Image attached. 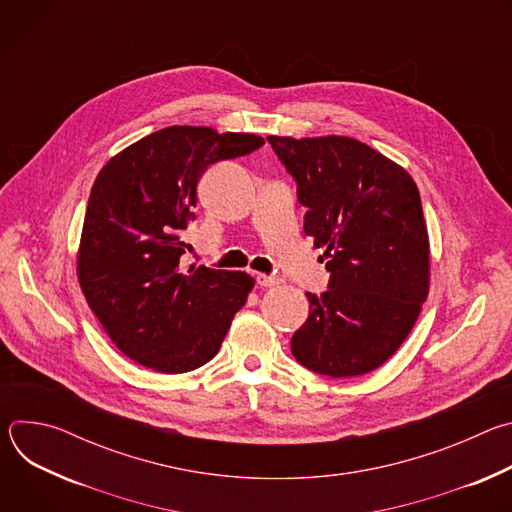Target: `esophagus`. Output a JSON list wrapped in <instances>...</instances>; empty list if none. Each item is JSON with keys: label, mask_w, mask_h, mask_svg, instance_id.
I'll list each match as a JSON object with an SVG mask.
<instances>
[{"label": "esophagus", "mask_w": 512, "mask_h": 512, "mask_svg": "<svg viewBox=\"0 0 512 512\" xmlns=\"http://www.w3.org/2000/svg\"><path fill=\"white\" fill-rule=\"evenodd\" d=\"M257 283L261 285V287H273V285H279L281 283V279L277 277V275H267V273H257Z\"/></svg>", "instance_id": "obj_1"}]
</instances>
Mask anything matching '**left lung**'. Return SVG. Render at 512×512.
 Returning <instances> with one entry per match:
<instances>
[{
  "instance_id": "8db88e82",
  "label": "left lung",
  "mask_w": 512,
  "mask_h": 512,
  "mask_svg": "<svg viewBox=\"0 0 512 512\" xmlns=\"http://www.w3.org/2000/svg\"><path fill=\"white\" fill-rule=\"evenodd\" d=\"M296 180L304 231L324 247L328 289L291 336L302 367L332 379L379 369L411 332L429 289L419 190L395 162L350 137H277Z\"/></svg>"
}]
</instances>
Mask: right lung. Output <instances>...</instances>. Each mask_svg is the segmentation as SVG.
I'll return each instance as SVG.
<instances>
[{
    "label": "right lung",
    "mask_w": 512,
    "mask_h": 512,
    "mask_svg": "<svg viewBox=\"0 0 512 512\" xmlns=\"http://www.w3.org/2000/svg\"><path fill=\"white\" fill-rule=\"evenodd\" d=\"M265 141L174 125L129 145L97 176L83 225L79 281L117 348L143 367L178 375L206 364L245 306L243 271L182 269L202 174Z\"/></svg>",
    "instance_id": "obj_1"
}]
</instances>
